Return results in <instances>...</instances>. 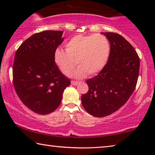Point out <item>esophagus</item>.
I'll list each match as a JSON object with an SVG mask.
<instances>
[{"label":"esophagus","instance_id":"esophagus-1","mask_svg":"<svg viewBox=\"0 0 155 155\" xmlns=\"http://www.w3.org/2000/svg\"><path fill=\"white\" fill-rule=\"evenodd\" d=\"M71 83H72V85H77V84H78V81H71Z\"/></svg>","mask_w":155,"mask_h":155}]
</instances>
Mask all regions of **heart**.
<instances>
[{
	"mask_svg": "<svg viewBox=\"0 0 155 155\" xmlns=\"http://www.w3.org/2000/svg\"><path fill=\"white\" fill-rule=\"evenodd\" d=\"M110 44L105 36L77 35L65 44V51L57 49L54 60L60 71L69 77L76 67V77H83L86 74L94 75L103 70L108 61Z\"/></svg>",
	"mask_w": 155,
	"mask_h": 155,
	"instance_id": "b5f03b06",
	"label": "heart"
}]
</instances>
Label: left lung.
<instances>
[{
  "instance_id": "left-lung-1",
  "label": "left lung",
  "mask_w": 155,
  "mask_h": 155,
  "mask_svg": "<svg viewBox=\"0 0 155 155\" xmlns=\"http://www.w3.org/2000/svg\"><path fill=\"white\" fill-rule=\"evenodd\" d=\"M110 44L108 61L98 75L87 80L89 90L81 102L95 117L113 114L127 103L137 85L140 57L133 46L119 34L103 33Z\"/></svg>"
}]
</instances>
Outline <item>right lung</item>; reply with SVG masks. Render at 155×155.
Masks as SVG:
<instances>
[{
	"label": "right lung",
	"mask_w": 155,
	"mask_h": 155,
	"mask_svg": "<svg viewBox=\"0 0 155 155\" xmlns=\"http://www.w3.org/2000/svg\"><path fill=\"white\" fill-rule=\"evenodd\" d=\"M63 31H44L31 35L18 48L13 65L17 95L31 111L48 114L57 109L70 80L60 72L54 52L64 41Z\"/></svg>",
	"instance_id": "add662e5"
}]
</instances>
